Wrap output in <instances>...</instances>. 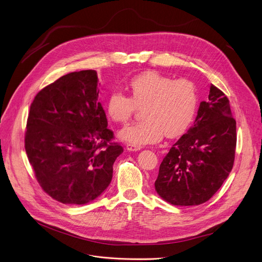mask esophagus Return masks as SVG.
Segmentation results:
<instances>
[{
	"label": "esophagus",
	"instance_id": "esophagus-1",
	"mask_svg": "<svg viewBox=\"0 0 262 262\" xmlns=\"http://www.w3.org/2000/svg\"><path fill=\"white\" fill-rule=\"evenodd\" d=\"M125 148H126V150H128V151H138V150H140V149H141V146H137V145L127 143L125 145Z\"/></svg>",
	"mask_w": 262,
	"mask_h": 262
}]
</instances>
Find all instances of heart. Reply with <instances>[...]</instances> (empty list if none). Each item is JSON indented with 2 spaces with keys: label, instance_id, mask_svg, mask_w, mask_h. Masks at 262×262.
Segmentation results:
<instances>
[{
  "label": "heart",
  "instance_id": "1",
  "mask_svg": "<svg viewBox=\"0 0 262 262\" xmlns=\"http://www.w3.org/2000/svg\"><path fill=\"white\" fill-rule=\"evenodd\" d=\"M130 96L121 90L112 91L106 100V114L117 123H127L138 107L144 120L120 132L124 141L142 146L181 136L193 122L198 96L194 84L185 79L173 80L157 71H146L128 84Z\"/></svg>",
  "mask_w": 262,
  "mask_h": 262
}]
</instances>
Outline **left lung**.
<instances>
[{
  "mask_svg": "<svg viewBox=\"0 0 262 262\" xmlns=\"http://www.w3.org/2000/svg\"><path fill=\"white\" fill-rule=\"evenodd\" d=\"M235 147L236 122L229 99L210 85L194 125L171 147L160 166L157 193L173 205L208 201L231 172Z\"/></svg>",
  "mask_w": 262,
  "mask_h": 262,
  "instance_id": "obj_1",
  "label": "left lung"
}]
</instances>
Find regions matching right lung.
Here are the masks:
<instances>
[{"instance_id":"1","label":"right lung","mask_w":262,"mask_h":262,"mask_svg":"<svg viewBox=\"0 0 262 262\" xmlns=\"http://www.w3.org/2000/svg\"><path fill=\"white\" fill-rule=\"evenodd\" d=\"M97 83L95 70L70 72L40 90L30 106L29 162L42 190L64 204H86L101 195L123 152L112 142Z\"/></svg>"}]
</instances>
